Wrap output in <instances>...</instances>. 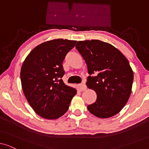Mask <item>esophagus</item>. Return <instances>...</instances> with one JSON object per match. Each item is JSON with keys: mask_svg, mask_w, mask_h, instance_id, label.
Wrapping results in <instances>:
<instances>
[{"mask_svg": "<svg viewBox=\"0 0 149 149\" xmlns=\"http://www.w3.org/2000/svg\"><path fill=\"white\" fill-rule=\"evenodd\" d=\"M78 89L80 91H83L87 89V87H86V85H85V84H84V83H81V84L78 85Z\"/></svg>", "mask_w": 149, "mask_h": 149, "instance_id": "obj_1", "label": "esophagus"}]
</instances>
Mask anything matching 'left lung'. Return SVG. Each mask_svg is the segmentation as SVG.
Listing matches in <instances>:
<instances>
[{"label":"left lung","mask_w":149,"mask_h":149,"mask_svg":"<svg viewBox=\"0 0 149 149\" xmlns=\"http://www.w3.org/2000/svg\"><path fill=\"white\" fill-rule=\"evenodd\" d=\"M77 49L87 64V86L97 94L87 109L99 118L117 115L131 95L134 72L127 59L112 45L99 40L78 41Z\"/></svg>","instance_id":"left-lung-1"}]
</instances>
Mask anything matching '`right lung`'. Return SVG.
I'll use <instances>...</instances> for the list:
<instances>
[{
    "label": "right lung",
    "mask_w": 149,
    "mask_h": 149,
    "mask_svg": "<svg viewBox=\"0 0 149 149\" xmlns=\"http://www.w3.org/2000/svg\"><path fill=\"white\" fill-rule=\"evenodd\" d=\"M76 40L54 39L32 49L22 64L20 78L24 95L35 113L42 118L56 119L68 111L76 95L65 85L62 63Z\"/></svg>",
    "instance_id": "add662e5"
}]
</instances>
